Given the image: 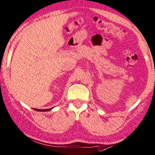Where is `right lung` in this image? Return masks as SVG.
Returning <instances> with one entry per match:
<instances>
[{"label":"right lung","instance_id":"add662e5","mask_svg":"<svg viewBox=\"0 0 155 155\" xmlns=\"http://www.w3.org/2000/svg\"><path fill=\"white\" fill-rule=\"evenodd\" d=\"M53 109V107L52 108H49V109H45V110H39V109H36V108H34V110H35L37 111H42V112H45V111H49L50 110Z\"/></svg>","mask_w":155,"mask_h":155}]
</instances>
